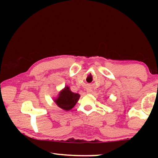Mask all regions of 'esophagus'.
<instances>
[{"label": "esophagus", "instance_id": "obj_1", "mask_svg": "<svg viewBox=\"0 0 158 158\" xmlns=\"http://www.w3.org/2000/svg\"><path fill=\"white\" fill-rule=\"evenodd\" d=\"M91 92H92L91 90H90V89H88V90H87V93H90Z\"/></svg>", "mask_w": 158, "mask_h": 158}]
</instances>
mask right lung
I'll return each mask as SVG.
<instances>
[{"label":"right lung","instance_id":"1","mask_svg":"<svg viewBox=\"0 0 158 158\" xmlns=\"http://www.w3.org/2000/svg\"><path fill=\"white\" fill-rule=\"evenodd\" d=\"M79 97L78 93H73L69 88L67 86L60 93L58 98L54 101L60 108L68 111L75 106Z\"/></svg>","mask_w":158,"mask_h":158}]
</instances>
